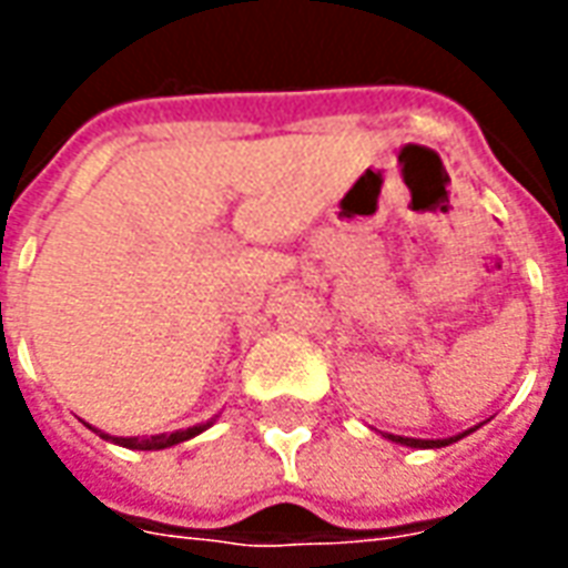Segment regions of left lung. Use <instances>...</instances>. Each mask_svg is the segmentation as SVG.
<instances>
[{
    "label": "left lung",
    "mask_w": 568,
    "mask_h": 568,
    "mask_svg": "<svg viewBox=\"0 0 568 568\" xmlns=\"http://www.w3.org/2000/svg\"><path fill=\"white\" fill-rule=\"evenodd\" d=\"M475 428H480V426L465 428V432H459V435H450V438H405V435H393V432H383V438L395 440V444H405V447H419V450H435V447H447V444H453V440H459V438H465V435H471Z\"/></svg>",
    "instance_id": "8db88e82"
}]
</instances>
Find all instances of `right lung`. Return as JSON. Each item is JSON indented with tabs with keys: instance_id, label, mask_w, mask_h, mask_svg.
I'll return each instance as SVG.
<instances>
[{
	"instance_id": "1",
	"label": "right lung",
	"mask_w": 568,
	"mask_h": 568,
	"mask_svg": "<svg viewBox=\"0 0 568 568\" xmlns=\"http://www.w3.org/2000/svg\"><path fill=\"white\" fill-rule=\"evenodd\" d=\"M215 419L210 423H197V426H187V428H175V432H161V435H151V438H118V435H109V432H100V428H93V432H100V438L112 440L118 447H128V450H166V447H175V444H182V440L197 438L200 432H206Z\"/></svg>"
}]
</instances>
